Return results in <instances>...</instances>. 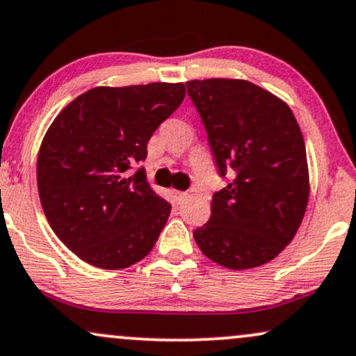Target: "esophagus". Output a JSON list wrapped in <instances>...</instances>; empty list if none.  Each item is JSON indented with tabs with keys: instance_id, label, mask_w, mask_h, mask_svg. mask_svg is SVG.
I'll list each match as a JSON object with an SVG mask.
<instances>
[{
	"instance_id": "34e87169",
	"label": "esophagus",
	"mask_w": 356,
	"mask_h": 356,
	"mask_svg": "<svg viewBox=\"0 0 356 356\" xmlns=\"http://www.w3.org/2000/svg\"><path fill=\"white\" fill-rule=\"evenodd\" d=\"M171 195H173V198H175V202H177V204H181L188 196L186 193H183V191H177V190L171 191Z\"/></svg>"
}]
</instances>
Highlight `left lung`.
I'll return each instance as SVG.
<instances>
[{
  "label": "left lung",
  "mask_w": 356,
  "mask_h": 356,
  "mask_svg": "<svg viewBox=\"0 0 356 356\" xmlns=\"http://www.w3.org/2000/svg\"><path fill=\"white\" fill-rule=\"evenodd\" d=\"M221 177L211 216L193 236L204 257L248 270L293 240L310 198L307 148L290 106L265 88L235 78L186 81Z\"/></svg>",
  "instance_id": "8db88e82"
}]
</instances>
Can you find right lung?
<instances>
[{
	"label": "right lung",
	"mask_w": 356,
	"mask_h": 356,
	"mask_svg": "<svg viewBox=\"0 0 356 356\" xmlns=\"http://www.w3.org/2000/svg\"><path fill=\"white\" fill-rule=\"evenodd\" d=\"M185 99L183 83L96 86L46 129L38 153L41 207L79 260L124 270L153 250L171 207L146 181V143Z\"/></svg>",
	"instance_id": "right-lung-1"
}]
</instances>
